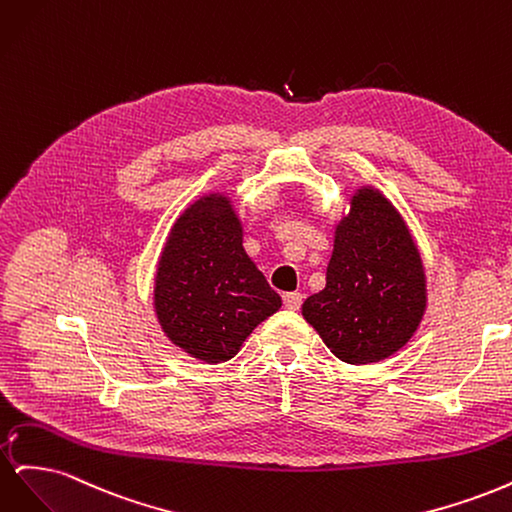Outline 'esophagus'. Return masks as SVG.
Here are the masks:
<instances>
[{
    "instance_id": "esophagus-1",
    "label": "esophagus",
    "mask_w": 512,
    "mask_h": 512,
    "mask_svg": "<svg viewBox=\"0 0 512 512\" xmlns=\"http://www.w3.org/2000/svg\"><path fill=\"white\" fill-rule=\"evenodd\" d=\"M303 303V294L301 292H286L284 294V307L286 309H299Z\"/></svg>"
}]
</instances>
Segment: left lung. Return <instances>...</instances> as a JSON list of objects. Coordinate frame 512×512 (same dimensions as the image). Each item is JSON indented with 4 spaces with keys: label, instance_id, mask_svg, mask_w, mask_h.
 <instances>
[{
    "label": "left lung",
    "instance_id": "obj_1",
    "mask_svg": "<svg viewBox=\"0 0 512 512\" xmlns=\"http://www.w3.org/2000/svg\"><path fill=\"white\" fill-rule=\"evenodd\" d=\"M335 224L327 286L301 312L339 361L369 365L404 348L427 309L425 265L412 232L374 185L350 196Z\"/></svg>",
    "mask_w": 512,
    "mask_h": 512
}]
</instances>
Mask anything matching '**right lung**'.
<instances>
[{
    "instance_id": "1",
    "label": "right lung",
    "mask_w": 512,
    "mask_h": 512,
    "mask_svg": "<svg viewBox=\"0 0 512 512\" xmlns=\"http://www.w3.org/2000/svg\"><path fill=\"white\" fill-rule=\"evenodd\" d=\"M280 307L282 297L245 252L230 196L209 192L185 207L153 282V312L170 342L198 361L224 363Z\"/></svg>"
}]
</instances>
